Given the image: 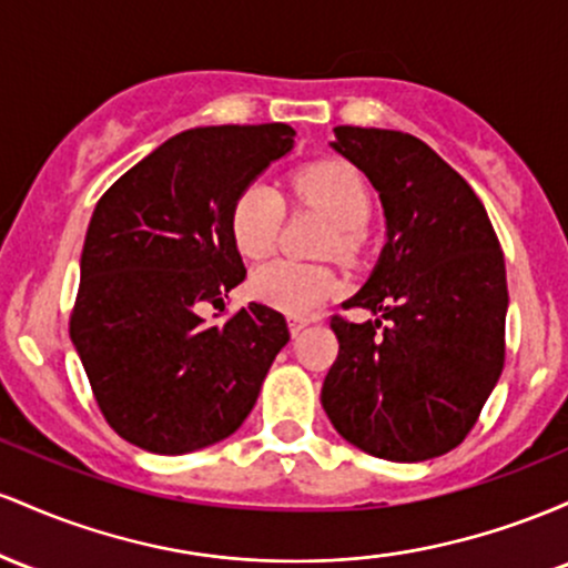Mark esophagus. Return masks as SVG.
Segmentation results:
<instances>
[{
	"label": "esophagus",
	"mask_w": 568,
	"mask_h": 568,
	"mask_svg": "<svg viewBox=\"0 0 568 568\" xmlns=\"http://www.w3.org/2000/svg\"><path fill=\"white\" fill-rule=\"evenodd\" d=\"M305 327H308V318H290V333H292V337L301 335Z\"/></svg>",
	"instance_id": "34e87169"
}]
</instances>
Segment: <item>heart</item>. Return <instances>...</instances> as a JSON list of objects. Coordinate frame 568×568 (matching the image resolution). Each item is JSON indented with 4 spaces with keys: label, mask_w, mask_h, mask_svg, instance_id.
Returning a JSON list of instances; mask_svg holds the SVG:
<instances>
[{
    "label": "heart",
    "mask_w": 568,
    "mask_h": 568,
    "mask_svg": "<svg viewBox=\"0 0 568 568\" xmlns=\"http://www.w3.org/2000/svg\"><path fill=\"white\" fill-rule=\"evenodd\" d=\"M295 193L305 203L322 209L335 222L329 250L341 257H354L359 250L362 231L373 216V193L365 176L343 161H322L305 165L295 174ZM284 222V199L276 187L252 182L235 199L231 214L233 244L244 257L260 260L273 252ZM254 301L290 316H305L341 292V278L333 267L271 260L260 265L250 278Z\"/></svg>",
    "instance_id": "heart-1"
}]
</instances>
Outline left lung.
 <instances>
[{
  "label": "left lung",
  "instance_id": "1",
  "mask_svg": "<svg viewBox=\"0 0 568 568\" xmlns=\"http://www.w3.org/2000/svg\"><path fill=\"white\" fill-rule=\"evenodd\" d=\"M335 136L381 193L388 241L343 303L375 322L329 318L322 405L365 454L426 462L464 443L505 367V254L475 190L422 139L359 125Z\"/></svg>",
  "mask_w": 568,
  "mask_h": 568
}]
</instances>
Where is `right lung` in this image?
I'll return each instance as SVG.
<instances>
[{"label":"right lung","instance_id":"right-lung-1","mask_svg":"<svg viewBox=\"0 0 568 568\" xmlns=\"http://www.w3.org/2000/svg\"><path fill=\"white\" fill-rule=\"evenodd\" d=\"M292 136L284 123L176 133L95 203L69 335L101 416L131 445L190 454L233 435L257 403L290 329L267 305L225 311L246 276L231 214ZM209 304L222 323L202 322Z\"/></svg>","mask_w":568,"mask_h":568}]
</instances>
